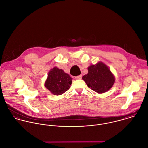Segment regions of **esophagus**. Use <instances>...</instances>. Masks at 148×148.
I'll return each instance as SVG.
<instances>
[{
    "label": "esophagus",
    "mask_w": 148,
    "mask_h": 148,
    "mask_svg": "<svg viewBox=\"0 0 148 148\" xmlns=\"http://www.w3.org/2000/svg\"><path fill=\"white\" fill-rule=\"evenodd\" d=\"M82 75H78L77 77H75V79H82Z\"/></svg>",
    "instance_id": "1"
}]
</instances>
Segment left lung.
<instances>
[{"label":"left lung","mask_w":148,"mask_h":148,"mask_svg":"<svg viewBox=\"0 0 148 148\" xmlns=\"http://www.w3.org/2000/svg\"><path fill=\"white\" fill-rule=\"evenodd\" d=\"M88 73L82 77L87 86L99 94L108 91L115 82L114 75L108 66L102 62L88 67Z\"/></svg>","instance_id":"1"}]
</instances>
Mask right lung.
Wrapping results in <instances>:
<instances>
[{
  "label": "right lung",
  "mask_w": 148,
  "mask_h": 148,
  "mask_svg": "<svg viewBox=\"0 0 148 148\" xmlns=\"http://www.w3.org/2000/svg\"><path fill=\"white\" fill-rule=\"evenodd\" d=\"M72 83V78L62 69L57 67L51 69L45 82V87L55 95H60L67 91Z\"/></svg>",
  "instance_id": "1"
}]
</instances>
